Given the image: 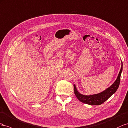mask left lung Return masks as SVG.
<instances>
[{
	"label": "left lung",
	"instance_id": "1",
	"mask_svg": "<svg viewBox=\"0 0 128 128\" xmlns=\"http://www.w3.org/2000/svg\"><path fill=\"white\" fill-rule=\"evenodd\" d=\"M122 68L123 65L122 62V67L116 81L107 90L98 94L91 95V96H84V95L80 94L78 92L75 85H74V90L76 97L82 102L90 105H100L103 104L113 94L115 93L117 90L118 89L120 83V80H121V74L122 71Z\"/></svg>",
	"mask_w": 128,
	"mask_h": 128
}]
</instances>
